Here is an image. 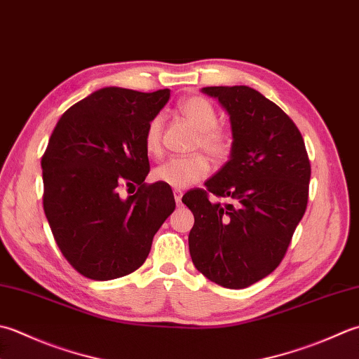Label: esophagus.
I'll list each match as a JSON object with an SVG mask.
<instances>
[{
	"mask_svg": "<svg viewBox=\"0 0 359 359\" xmlns=\"http://www.w3.org/2000/svg\"><path fill=\"white\" fill-rule=\"evenodd\" d=\"M182 189H174V198H175V202H177V205H180L182 203Z\"/></svg>",
	"mask_w": 359,
	"mask_h": 359,
	"instance_id": "34e87169",
	"label": "esophagus"
}]
</instances>
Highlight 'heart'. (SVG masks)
Masks as SVG:
<instances>
[{"label":"heart","mask_w":359,"mask_h":359,"mask_svg":"<svg viewBox=\"0 0 359 359\" xmlns=\"http://www.w3.org/2000/svg\"><path fill=\"white\" fill-rule=\"evenodd\" d=\"M180 114L198 130L196 147H199L213 160H224L231 149V133L217 128V111L215 105L202 96H189L179 105ZM161 128L163 115H156L144 132V149L149 156L161 152ZM210 163L203 154H193L188 157H172L154 168L152 179L171 188H187L207 177Z\"/></svg>","instance_id":"heart-1"}]
</instances>
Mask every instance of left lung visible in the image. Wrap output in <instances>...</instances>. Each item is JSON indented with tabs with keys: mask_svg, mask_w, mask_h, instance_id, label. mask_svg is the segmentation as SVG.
<instances>
[{
	"mask_svg": "<svg viewBox=\"0 0 359 359\" xmlns=\"http://www.w3.org/2000/svg\"><path fill=\"white\" fill-rule=\"evenodd\" d=\"M230 116V158L205 189L185 193L194 215L188 244L196 269L230 290H243L277 269L305 215L311 166L292 119L259 91L205 87ZM227 197L229 204L212 203Z\"/></svg>",
	"mask_w": 359,
	"mask_h": 359,
	"instance_id": "obj_1",
	"label": "left lung"
}]
</instances>
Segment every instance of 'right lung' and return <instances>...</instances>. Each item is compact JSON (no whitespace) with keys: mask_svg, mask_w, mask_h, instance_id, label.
<instances>
[{"mask_svg":"<svg viewBox=\"0 0 359 359\" xmlns=\"http://www.w3.org/2000/svg\"><path fill=\"white\" fill-rule=\"evenodd\" d=\"M170 100L105 87L69 107L41 157L43 210L62 255L91 280L137 271L175 208L171 187L147 185L144 132ZM137 188L123 198L124 189Z\"/></svg>","mask_w":359,"mask_h":359,"instance_id":"obj_1","label":"right lung"}]
</instances>
